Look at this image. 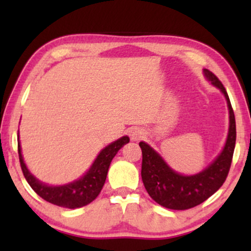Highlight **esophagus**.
I'll use <instances>...</instances> for the list:
<instances>
[{
    "label": "esophagus",
    "mask_w": 251,
    "mask_h": 251,
    "mask_svg": "<svg viewBox=\"0 0 251 251\" xmlns=\"http://www.w3.org/2000/svg\"><path fill=\"white\" fill-rule=\"evenodd\" d=\"M143 135H144V132H143L140 128H133V129H132V131H131V138H132V140H135V142H137V140L142 139Z\"/></svg>",
    "instance_id": "obj_1"
}]
</instances>
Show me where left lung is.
Listing matches in <instances>:
<instances>
[{
  "label": "left lung",
  "instance_id": "1",
  "mask_svg": "<svg viewBox=\"0 0 251 251\" xmlns=\"http://www.w3.org/2000/svg\"><path fill=\"white\" fill-rule=\"evenodd\" d=\"M203 72L206 79L220 88L226 99L229 108V133L226 146L221 154L205 170L194 176H183L170 168L148 144L140 142L144 186L150 197L164 208L186 210L200 205L223 185L231 166L236 144V122L231 102L220 79L209 70Z\"/></svg>",
  "mask_w": 251,
  "mask_h": 251
}]
</instances>
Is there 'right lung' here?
<instances>
[{"label": "right lung", "mask_w": 251, "mask_h": 251, "mask_svg": "<svg viewBox=\"0 0 251 251\" xmlns=\"http://www.w3.org/2000/svg\"><path fill=\"white\" fill-rule=\"evenodd\" d=\"M128 142L129 138L127 135H125V137L120 138L114 143L109 144L108 146H106L100 152L97 159L92 164L91 169L86 172L85 176H82L80 179L73 181V183L60 186L46 185V184L37 180L25 166L21 154L20 142L17 144V150H19L20 165H21L22 172H24L25 180L28 181L31 189L40 197L54 204V205L68 209H76L87 205L98 197V195L101 191L103 184H105L109 164H111L112 159L117 154V152Z\"/></svg>", "instance_id": "obj_1"}]
</instances>
